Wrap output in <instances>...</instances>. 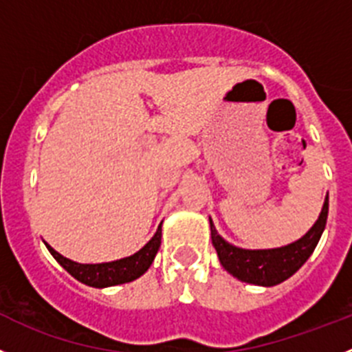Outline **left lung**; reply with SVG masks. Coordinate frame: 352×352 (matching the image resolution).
Returning <instances> with one entry per match:
<instances>
[{
	"label": "left lung",
	"mask_w": 352,
	"mask_h": 352,
	"mask_svg": "<svg viewBox=\"0 0 352 352\" xmlns=\"http://www.w3.org/2000/svg\"><path fill=\"white\" fill-rule=\"evenodd\" d=\"M327 217L328 195L324 198L318 221L302 238L280 248H264V250H246V248H239L228 243L217 232L212 219H210V231H212V243L215 246L219 261L229 274L238 278L243 283L274 287L294 276L311 257L324 231Z\"/></svg>",
	"instance_id": "obj_1"
}]
</instances>
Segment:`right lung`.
I'll return each instance as SVG.
<instances>
[{"label":"right lung","mask_w":352,"mask_h":352,"mask_svg":"<svg viewBox=\"0 0 352 352\" xmlns=\"http://www.w3.org/2000/svg\"><path fill=\"white\" fill-rule=\"evenodd\" d=\"M45 245H47L48 252L54 255L55 261L81 283L94 288L116 287V285L130 283V281L137 280L151 267L161 245V224L157 226V231L154 232L153 238L139 252H135L130 257L113 262H102V264H80V262L65 258L64 255L55 252L48 243H45Z\"/></svg>","instance_id":"add662e5"}]
</instances>
